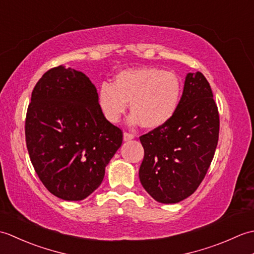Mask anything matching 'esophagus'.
Here are the masks:
<instances>
[{
  "label": "esophagus",
  "instance_id": "esophagus-1",
  "mask_svg": "<svg viewBox=\"0 0 254 254\" xmlns=\"http://www.w3.org/2000/svg\"><path fill=\"white\" fill-rule=\"evenodd\" d=\"M133 138H134V134L127 133V132L123 133V141L127 142V141H131V139H133Z\"/></svg>",
  "mask_w": 254,
  "mask_h": 254
}]
</instances>
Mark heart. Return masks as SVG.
Here are the masks:
<instances>
[{
	"instance_id": "b5f03b06",
	"label": "heart",
	"mask_w": 254,
	"mask_h": 254,
	"mask_svg": "<svg viewBox=\"0 0 254 254\" xmlns=\"http://www.w3.org/2000/svg\"><path fill=\"white\" fill-rule=\"evenodd\" d=\"M181 97L177 75L157 67L127 68L119 72L115 83L101 84L99 107L110 123H118L131 101V124L146 128L164 126L175 116Z\"/></svg>"
}]
</instances>
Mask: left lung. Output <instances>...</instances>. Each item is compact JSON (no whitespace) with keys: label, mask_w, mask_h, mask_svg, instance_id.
<instances>
[{"label":"left lung","mask_w":254,"mask_h":254,"mask_svg":"<svg viewBox=\"0 0 254 254\" xmlns=\"http://www.w3.org/2000/svg\"><path fill=\"white\" fill-rule=\"evenodd\" d=\"M219 116L201 72L188 73L179 107L164 126L139 137L144 159L138 176L156 201L174 204L195 192L218 143Z\"/></svg>","instance_id":"1"}]
</instances>
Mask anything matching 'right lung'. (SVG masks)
Listing matches in <instances>:
<instances>
[{"instance_id":"1","label":"right lung","mask_w":254,"mask_h":254,"mask_svg":"<svg viewBox=\"0 0 254 254\" xmlns=\"http://www.w3.org/2000/svg\"><path fill=\"white\" fill-rule=\"evenodd\" d=\"M25 134L39 179L65 201H82L101 185L123 136L105 118L90 79L63 65L49 69L36 84Z\"/></svg>"}]
</instances>
